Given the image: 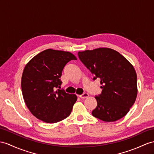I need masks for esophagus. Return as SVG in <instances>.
Segmentation results:
<instances>
[{
	"mask_svg": "<svg viewBox=\"0 0 154 154\" xmlns=\"http://www.w3.org/2000/svg\"><path fill=\"white\" fill-rule=\"evenodd\" d=\"M79 97H80L81 99H86V98H88V97H89V94L88 93H84L83 94H82V95H79Z\"/></svg>",
	"mask_w": 154,
	"mask_h": 154,
	"instance_id": "1",
	"label": "esophagus"
}]
</instances>
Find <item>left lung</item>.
I'll use <instances>...</instances> for the list:
<instances>
[{"label": "left lung", "mask_w": 154, "mask_h": 154, "mask_svg": "<svg viewBox=\"0 0 154 154\" xmlns=\"http://www.w3.org/2000/svg\"><path fill=\"white\" fill-rule=\"evenodd\" d=\"M82 63L99 78L102 92L95 95L92 115L104 122L117 121L128 113L137 96V77L133 66L119 52L100 48L79 51Z\"/></svg>", "instance_id": "obj_1"}]
</instances>
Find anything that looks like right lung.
<instances>
[{
    "label": "right lung",
    "instance_id": "obj_1",
    "mask_svg": "<svg viewBox=\"0 0 154 154\" xmlns=\"http://www.w3.org/2000/svg\"><path fill=\"white\" fill-rule=\"evenodd\" d=\"M71 60L76 57L69 51L48 49L26 65L21 78L22 94L30 112L40 120L54 123L70 114L77 97L60 89L59 78Z\"/></svg>",
    "mask_w": 154,
    "mask_h": 154
}]
</instances>
